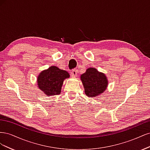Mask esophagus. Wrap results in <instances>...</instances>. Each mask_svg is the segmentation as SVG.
<instances>
[{
	"label": "esophagus",
	"mask_w": 150,
	"mask_h": 150,
	"mask_svg": "<svg viewBox=\"0 0 150 150\" xmlns=\"http://www.w3.org/2000/svg\"><path fill=\"white\" fill-rule=\"evenodd\" d=\"M77 74H78V71H77L76 69H73L72 71L71 72V76L73 77V78H75V77L77 76Z\"/></svg>",
	"instance_id": "esophagus-1"
}]
</instances>
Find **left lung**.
I'll list each match as a JSON object with an SVG mask.
<instances>
[{
    "label": "left lung",
    "mask_w": 150,
    "mask_h": 150,
    "mask_svg": "<svg viewBox=\"0 0 150 150\" xmlns=\"http://www.w3.org/2000/svg\"><path fill=\"white\" fill-rule=\"evenodd\" d=\"M80 78L84 86V93L88 97L98 96L104 93L108 88V81L106 76L94 67L88 68Z\"/></svg>",
    "instance_id": "obj_1"
}]
</instances>
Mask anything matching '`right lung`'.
<instances>
[{
  "label": "right lung",
  "mask_w": 150,
  "mask_h": 150,
  "mask_svg": "<svg viewBox=\"0 0 150 150\" xmlns=\"http://www.w3.org/2000/svg\"><path fill=\"white\" fill-rule=\"evenodd\" d=\"M69 77L67 71L52 66L40 72L37 78L38 86L47 96L59 94L64 80Z\"/></svg>",
  "instance_id": "add662e5"
}]
</instances>
